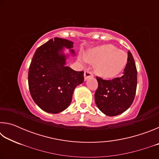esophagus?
Segmentation results:
<instances>
[{
    "instance_id": "1",
    "label": "esophagus",
    "mask_w": 159,
    "mask_h": 159,
    "mask_svg": "<svg viewBox=\"0 0 159 159\" xmlns=\"http://www.w3.org/2000/svg\"><path fill=\"white\" fill-rule=\"evenodd\" d=\"M93 76V74L91 71H88V70H86L84 72V79L85 80H87L88 79H89L90 77Z\"/></svg>"
}]
</instances>
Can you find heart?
<instances>
[{"instance_id": "b5f03b06", "label": "heart", "mask_w": 159, "mask_h": 159, "mask_svg": "<svg viewBox=\"0 0 159 159\" xmlns=\"http://www.w3.org/2000/svg\"><path fill=\"white\" fill-rule=\"evenodd\" d=\"M85 60L95 63L97 73L104 78L114 77L126 66L128 56L124 51L112 45H104L90 49L84 55Z\"/></svg>"}]
</instances>
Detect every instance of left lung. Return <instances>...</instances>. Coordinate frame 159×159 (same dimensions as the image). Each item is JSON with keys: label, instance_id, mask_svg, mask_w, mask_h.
<instances>
[{"label": "left lung", "instance_id": "left-lung-1", "mask_svg": "<svg viewBox=\"0 0 159 159\" xmlns=\"http://www.w3.org/2000/svg\"><path fill=\"white\" fill-rule=\"evenodd\" d=\"M96 79L98 88L95 93V100L102 112L114 116L122 114L130 107L136 93L138 71L130 51L121 76L111 80H104L98 76Z\"/></svg>", "mask_w": 159, "mask_h": 159}]
</instances>
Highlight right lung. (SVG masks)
<instances>
[{
  "mask_svg": "<svg viewBox=\"0 0 159 159\" xmlns=\"http://www.w3.org/2000/svg\"><path fill=\"white\" fill-rule=\"evenodd\" d=\"M63 47L71 48L73 42L60 38L50 39L37 48L29 69L32 99L42 110L51 114L66 109L75 88L84 80V71H76L65 66V55L60 53Z\"/></svg>",
  "mask_w": 159,
  "mask_h": 159,
  "instance_id": "1",
  "label": "right lung"
}]
</instances>
